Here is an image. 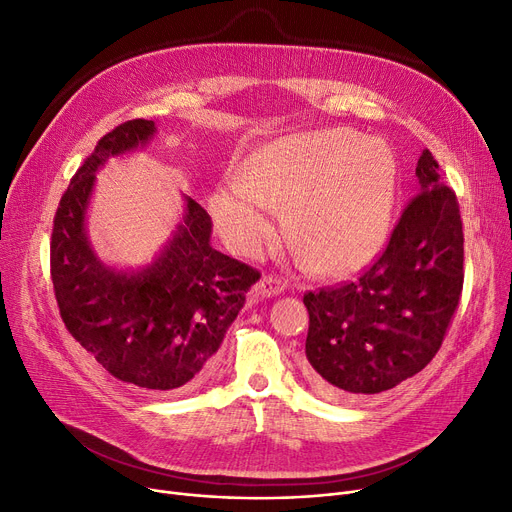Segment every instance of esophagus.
Returning <instances> with one entry per match:
<instances>
[{
	"label": "esophagus",
	"mask_w": 512,
	"mask_h": 512,
	"mask_svg": "<svg viewBox=\"0 0 512 512\" xmlns=\"http://www.w3.org/2000/svg\"><path fill=\"white\" fill-rule=\"evenodd\" d=\"M255 297L259 299H272V297H278L280 292H284V282L274 278V276H263L257 286H255Z\"/></svg>",
	"instance_id": "obj_1"
}]
</instances>
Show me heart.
<instances>
[{"label":"heart","instance_id":"b5f03b06","mask_svg":"<svg viewBox=\"0 0 512 512\" xmlns=\"http://www.w3.org/2000/svg\"><path fill=\"white\" fill-rule=\"evenodd\" d=\"M398 157L382 137L346 128L294 134L255 151L213 193L211 209L230 247L257 255L288 207L292 240L313 267L348 274L380 253L398 199Z\"/></svg>","mask_w":512,"mask_h":512}]
</instances>
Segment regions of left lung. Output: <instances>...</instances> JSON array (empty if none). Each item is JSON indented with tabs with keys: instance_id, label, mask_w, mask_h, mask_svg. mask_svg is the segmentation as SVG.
<instances>
[{
	"instance_id": "1",
	"label": "left lung",
	"mask_w": 512,
	"mask_h": 512,
	"mask_svg": "<svg viewBox=\"0 0 512 512\" xmlns=\"http://www.w3.org/2000/svg\"><path fill=\"white\" fill-rule=\"evenodd\" d=\"M421 193L402 211L382 257L357 280L305 294V375L326 398L386 392L438 353L463 290V224L427 149Z\"/></svg>"
}]
</instances>
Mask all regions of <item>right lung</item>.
Wrapping results in <instances>:
<instances>
[{
  "instance_id": "right-lung-1",
  "label": "right lung",
  "mask_w": 512,
  "mask_h": 512,
  "mask_svg": "<svg viewBox=\"0 0 512 512\" xmlns=\"http://www.w3.org/2000/svg\"><path fill=\"white\" fill-rule=\"evenodd\" d=\"M153 120L107 132L74 174L51 232V280L68 332L120 382L153 392L197 384L259 272L211 247V218L184 195L182 218L159 253L139 267L103 263L87 215L97 172L145 149Z\"/></svg>"
}]
</instances>
